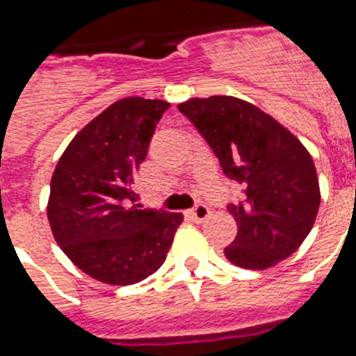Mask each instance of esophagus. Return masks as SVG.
<instances>
[{"instance_id": "34e87169", "label": "esophagus", "mask_w": 356, "mask_h": 356, "mask_svg": "<svg viewBox=\"0 0 356 356\" xmlns=\"http://www.w3.org/2000/svg\"><path fill=\"white\" fill-rule=\"evenodd\" d=\"M192 218H194L195 222H205L207 218L211 216V209L205 205V203H197V205L190 211Z\"/></svg>"}]
</instances>
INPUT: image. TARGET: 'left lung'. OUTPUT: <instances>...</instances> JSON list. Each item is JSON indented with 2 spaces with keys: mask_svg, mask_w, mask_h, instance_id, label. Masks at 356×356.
Wrapping results in <instances>:
<instances>
[{
  "mask_svg": "<svg viewBox=\"0 0 356 356\" xmlns=\"http://www.w3.org/2000/svg\"><path fill=\"white\" fill-rule=\"evenodd\" d=\"M179 111L211 145L223 173L243 186L229 203L238 234L225 257L245 270H266L303 243L320 209V183L305 145L251 103L231 96L188 99Z\"/></svg>",
  "mask_w": 356,
  "mask_h": 356,
  "instance_id": "obj_1",
  "label": "left lung"
}]
</instances>
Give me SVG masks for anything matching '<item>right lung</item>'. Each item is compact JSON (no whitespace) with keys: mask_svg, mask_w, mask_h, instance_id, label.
Wrapping results in <instances>:
<instances>
[{"mask_svg":"<svg viewBox=\"0 0 356 356\" xmlns=\"http://www.w3.org/2000/svg\"><path fill=\"white\" fill-rule=\"evenodd\" d=\"M170 103L123 97L81 129L51 177L47 220L66 257L97 281L127 286L166 260L181 212L142 209L134 179Z\"/></svg>","mask_w":356,"mask_h":356,"instance_id":"right-lung-1","label":"right lung"}]
</instances>
